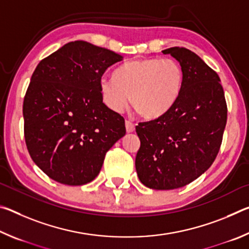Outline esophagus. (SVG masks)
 <instances>
[{
  "label": "esophagus",
  "mask_w": 249,
  "mask_h": 249,
  "mask_svg": "<svg viewBox=\"0 0 249 249\" xmlns=\"http://www.w3.org/2000/svg\"><path fill=\"white\" fill-rule=\"evenodd\" d=\"M125 126H126V132L127 133H133L135 130V125L129 121H125Z\"/></svg>",
  "instance_id": "esophagus-1"
}]
</instances>
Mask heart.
<instances>
[{
	"instance_id": "1",
	"label": "heart",
	"mask_w": 249,
	"mask_h": 249,
	"mask_svg": "<svg viewBox=\"0 0 249 249\" xmlns=\"http://www.w3.org/2000/svg\"><path fill=\"white\" fill-rule=\"evenodd\" d=\"M183 69L175 59L142 58L116 69L114 77L103 75L99 87L103 102L114 112L126 107L129 96L138 113L147 120L161 116L179 98Z\"/></svg>"
}]
</instances>
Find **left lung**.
<instances>
[{"mask_svg":"<svg viewBox=\"0 0 249 249\" xmlns=\"http://www.w3.org/2000/svg\"><path fill=\"white\" fill-rule=\"evenodd\" d=\"M162 53L182 67V89L165 114L136 126L141 147L135 166L146 187L172 190L199 178L215 160L227 107L220 77L197 54L183 47Z\"/></svg>","mask_w":249,"mask_h":249,"instance_id":"left-lung-1","label":"left lung"}]
</instances>
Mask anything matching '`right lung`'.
<instances>
[{
    "mask_svg": "<svg viewBox=\"0 0 249 249\" xmlns=\"http://www.w3.org/2000/svg\"><path fill=\"white\" fill-rule=\"evenodd\" d=\"M122 60L112 50L75 40L36 67L24 98V134L32 159L49 178L91 182L125 135L123 116L103 103L99 87L107 69Z\"/></svg>",
    "mask_w": 249,
    "mask_h": 249,
    "instance_id": "right-lung-1",
    "label": "right lung"
}]
</instances>
